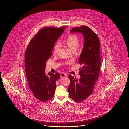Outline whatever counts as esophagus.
Masks as SVG:
<instances>
[{
	"label": "esophagus",
	"mask_w": 129,
	"mask_h": 129,
	"mask_svg": "<svg viewBox=\"0 0 129 129\" xmlns=\"http://www.w3.org/2000/svg\"><path fill=\"white\" fill-rule=\"evenodd\" d=\"M66 76L67 74L64 73H62L60 74V78H64V77H65Z\"/></svg>",
	"instance_id": "34e87169"
}]
</instances>
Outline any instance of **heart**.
I'll return each instance as SVG.
<instances>
[{
  "mask_svg": "<svg viewBox=\"0 0 129 129\" xmlns=\"http://www.w3.org/2000/svg\"><path fill=\"white\" fill-rule=\"evenodd\" d=\"M65 43L71 51L73 50H77L80 44V42L77 36L73 35H70L68 37L65 41ZM59 44H60L59 43H57L55 45L53 50L54 53L56 52L58 49L59 47Z\"/></svg>",
  "mask_w": 129,
  "mask_h": 129,
  "instance_id": "1",
  "label": "heart"
}]
</instances>
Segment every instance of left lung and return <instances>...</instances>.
<instances>
[{
    "mask_svg": "<svg viewBox=\"0 0 129 129\" xmlns=\"http://www.w3.org/2000/svg\"><path fill=\"white\" fill-rule=\"evenodd\" d=\"M81 33L84 36V46L79 63L82 65L78 80L71 75H69L70 83L69 86V95L73 100L81 102L88 98L93 93L98 80L101 64L100 43L96 34L86 26L75 27L70 33Z\"/></svg>",
    "mask_w": 129,
    "mask_h": 129,
    "instance_id": "8db88e82",
    "label": "left lung"
}]
</instances>
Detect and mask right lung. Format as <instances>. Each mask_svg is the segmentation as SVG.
Returning a JSON list of instances; mask_svg holds the SVG:
<instances>
[{
	"label": "right lung",
	"mask_w": 129,
	"mask_h": 129,
	"mask_svg": "<svg viewBox=\"0 0 129 129\" xmlns=\"http://www.w3.org/2000/svg\"><path fill=\"white\" fill-rule=\"evenodd\" d=\"M66 28L41 29L31 39L26 50L25 67L28 84L34 96L41 101H47L54 96L56 82L60 74L49 72L46 75L45 68L55 42Z\"/></svg>",
	"instance_id": "add662e5"
}]
</instances>
